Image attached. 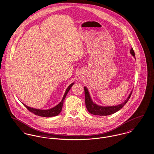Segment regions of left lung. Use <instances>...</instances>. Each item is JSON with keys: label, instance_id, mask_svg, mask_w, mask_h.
Here are the masks:
<instances>
[{"label": "left lung", "instance_id": "left-lung-1", "mask_svg": "<svg viewBox=\"0 0 154 154\" xmlns=\"http://www.w3.org/2000/svg\"><path fill=\"white\" fill-rule=\"evenodd\" d=\"M131 54L134 56L135 57V52L134 51L133 48H132L131 50ZM85 89V103L86 108L89 113L94 115H100V116H107L112 114L116 113V112L119 111L121 109L129 100V98L131 96L132 91L131 92L129 96L128 97L127 99L120 104L118 106H101L96 104V103L93 102L91 99L90 96L89 92L87 87H84Z\"/></svg>", "mask_w": 154, "mask_h": 154}]
</instances>
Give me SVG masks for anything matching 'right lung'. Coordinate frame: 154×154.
I'll list each match as a JSON object with an SVG mask.
<instances>
[{
	"label": "right lung",
	"mask_w": 154,
	"mask_h": 154,
	"mask_svg": "<svg viewBox=\"0 0 154 154\" xmlns=\"http://www.w3.org/2000/svg\"><path fill=\"white\" fill-rule=\"evenodd\" d=\"M74 83H71L70 85H69L68 88H67L64 95L63 96V98L62 99V100L61 101V102L59 104H58L57 106H55V107H52L50 109H48V110H41V109H36L34 108H32L30 107L27 106L26 105H25V104L22 103L26 108H27L28 110H29L31 112L34 113L35 115L39 116H42V117H45V118H48V117H52V116H57L58 114L60 113V112H61L62 110V107H63V103L64 100L69 91V90H70V88H71V87L74 85Z\"/></svg>",
	"instance_id": "obj_1"
}]
</instances>
